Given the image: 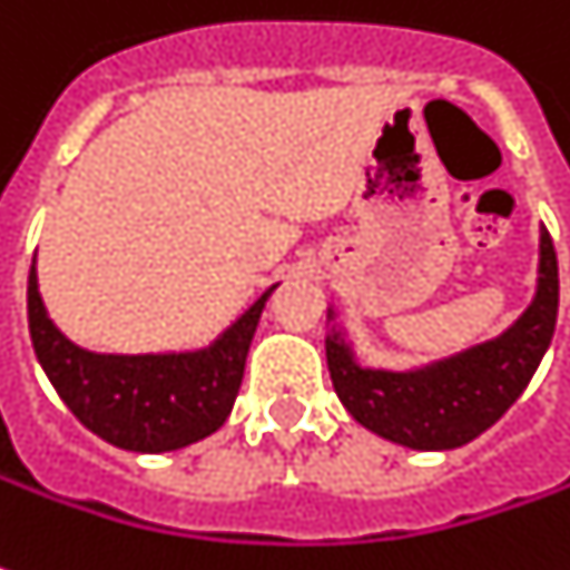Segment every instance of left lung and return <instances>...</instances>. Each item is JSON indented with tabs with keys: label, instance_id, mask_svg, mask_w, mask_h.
<instances>
[{
	"label": "left lung",
	"instance_id": "obj_1",
	"mask_svg": "<svg viewBox=\"0 0 570 570\" xmlns=\"http://www.w3.org/2000/svg\"><path fill=\"white\" fill-rule=\"evenodd\" d=\"M559 316V259L549 232L540 228L537 294L502 335L414 370L361 366L345 332L326 335L335 395L370 433L417 452L468 445L521 399L543 361ZM335 311L330 307V323Z\"/></svg>",
	"mask_w": 570,
	"mask_h": 570
}]
</instances>
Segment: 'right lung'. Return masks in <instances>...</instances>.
Instances as JSON below:
<instances>
[{"instance_id":"1","label":"right lung","mask_w":570,"mask_h":570,"mask_svg":"<svg viewBox=\"0 0 570 570\" xmlns=\"http://www.w3.org/2000/svg\"><path fill=\"white\" fill-rule=\"evenodd\" d=\"M273 292L276 285L259 294L216 342L197 351L97 354L65 338L49 320L33 259L27 276V326L49 383L90 433L125 452L159 454L200 442L232 414L259 313Z\"/></svg>"}]
</instances>
